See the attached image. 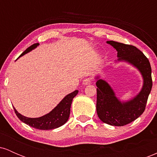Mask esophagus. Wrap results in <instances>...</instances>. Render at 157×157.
Wrapping results in <instances>:
<instances>
[{"mask_svg":"<svg viewBox=\"0 0 157 157\" xmlns=\"http://www.w3.org/2000/svg\"><path fill=\"white\" fill-rule=\"evenodd\" d=\"M91 82V79H89V78L84 79L83 81H82V84L85 85V86H86V85H89Z\"/></svg>","mask_w":157,"mask_h":157,"instance_id":"1","label":"esophagus"}]
</instances>
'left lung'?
I'll list each match as a JSON object with an SVG mask.
<instances>
[{
	"label": "left lung",
	"instance_id": "obj_1",
	"mask_svg": "<svg viewBox=\"0 0 157 157\" xmlns=\"http://www.w3.org/2000/svg\"><path fill=\"white\" fill-rule=\"evenodd\" d=\"M107 43L117 51L118 61H125L133 65L143 77V86L140 92L127 102L119 100L105 80L98 79L97 81V113L99 118L109 125L123 126L134 121L145 111L152 89L151 67L148 59L134 46L113 40Z\"/></svg>",
	"mask_w": 157,
	"mask_h": 157
}]
</instances>
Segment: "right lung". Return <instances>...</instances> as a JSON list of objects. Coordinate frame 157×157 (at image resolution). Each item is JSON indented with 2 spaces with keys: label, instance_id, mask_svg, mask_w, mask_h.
<instances>
[{
  "label": "right lung",
  "instance_id": "add662e5",
  "mask_svg": "<svg viewBox=\"0 0 157 157\" xmlns=\"http://www.w3.org/2000/svg\"><path fill=\"white\" fill-rule=\"evenodd\" d=\"M39 44H35L26 48L24 52L19 56L24 55L29 52L37 47ZM18 57V58H19ZM78 93L77 90H75L72 93L68 94L61 100V102L56 107L50 111L47 114L40 117L38 118H29L23 116L22 114L18 113L15 108V112L20 120L26 123V125L35 128L40 129V130H52V129L57 128L64 125L68 120L70 115V110H71V105L72 102L73 98Z\"/></svg>",
  "mask_w": 157,
  "mask_h": 157
}]
</instances>
